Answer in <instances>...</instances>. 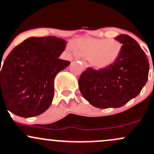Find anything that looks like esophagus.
I'll use <instances>...</instances> for the list:
<instances>
[{
    "label": "esophagus",
    "instance_id": "1",
    "mask_svg": "<svg viewBox=\"0 0 154 154\" xmlns=\"http://www.w3.org/2000/svg\"><path fill=\"white\" fill-rule=\"evenodd\" d=\"M82 66H83V67L84 69H86L87 67H88V64H87V62H85V61L82 60Z\"/></svg>",
    "mask_w": 154,
    "mask_h": 154
}]
</instances>
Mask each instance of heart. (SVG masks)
Listing matches in <instances>:
<instances>
[{
    "mask_svg": "<svg viewBox=\"0 0 154 154\" xmlns=\"http://www.w3.org/2000/svg\"><path fill=\"white\" fill-rule=\"evenodd\" d=\"M123 45L115 39H81L68 50L74 55L88 58L90 63L97 69L112 65L121 55Z\"/></svg>",
    "mask_w": 154,
    "mask_h": 154,
    "instance_id": "obj_1",
    "label": "heart"
}]
</instances>
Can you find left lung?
<instances>
[{
  "mask_svg": "<svg viewBox=\"0 0 154 154\" xmlns=\"http://www.w3.org/2000/svg\"><path fill=\"white\" fill-rule=\"evenodd\" d=\"M115 39L123 44L117 62L97 70L88 67L79 79L81 93L97 108L123 106L140 94L148 81L149 63L140 45L127 34Z\"/></svg>",
  "mask_w": 154,
  "mask_h": 154,
  "instance_id": "8db88e82",
  "label": "left lung"
}]
</instances>
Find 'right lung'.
<instances>
[{"instance_id":"add662e5","label":"right lung","mask_w":154,"mask_h":154,"mask_svg":"<svg viewBox=\"0 0 154 154\" xmlns=\"http://www.w3.org/2000/svg\"><path fill=\"white\" fill-rule=\"evenodd\" d=\"M66 43L56 37H31L14 48L1 70V105L23 117L45 112L54 99V78L70 63L59 59Z\"/></svg>"}]
</instances>
